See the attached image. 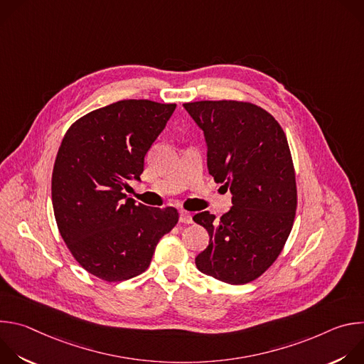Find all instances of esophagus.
I'll list each match as a JSON object with an SVG mask.
<instances>
[{
	"instance_id": "34e87169",
	"label": "esophagus",
	"mask_w": 364,
	"mask_h": 364,
	"mask_svg": "<svg viewBox=\"0 0 364 364\" xmlns=\"http://www.w3.org/2000/svg\"><path fill=\"white\" fill-rule=\"evenodd\" d=\"M178 220L181 222V223H191L193 222V216L188 213V212H186V210H181L180 212V216H178Z\"/></svg>"
}]
</instances>
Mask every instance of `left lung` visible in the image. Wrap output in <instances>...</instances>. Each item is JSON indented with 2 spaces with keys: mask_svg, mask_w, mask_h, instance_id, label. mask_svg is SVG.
Listing matches in <instances>:
<instances>
[{
  "mask_svg": "<svg viewBox=\"0 0 364 364\" xmlns=\"http://www.w3.org/2000/svg\"><path fill=\"white\" fill-rule=\"evenodd\" d=\"M183 107L204 134L209 173L230 190L233 203L219 220L210 212L194 215L210 236L196 267L226 284H247L275 262L295 219V171L285 132L249 102L200 100Z\"/></svg>",
  "mask_w": 364,
  "mask_h": 364,
  "instance_id": "obj_1",
  "label": "left lung"
}]
</instances>
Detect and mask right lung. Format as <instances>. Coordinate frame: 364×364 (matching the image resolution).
I'll list each match as a JSON object with an SVG mask.
<instances>
[{"label": "right lung", "mask_w": 364, "mask_h": 364, "mask_svg": "<svg viewBox=\"0 0 364 364\" xmlns=\"http://www.w3.org/2000/svg\"><path fill=\"white\" fill-rule=\"evenodd\" d=\"M174 109L176 103L119 100L77 119L60 144L51 176L58 228L79 265L103 281L142 274L178 222L174 207L136 204L124 193L141 181L145 154Z\"/></svg>", "instance_id": "1"}]
</instances>
